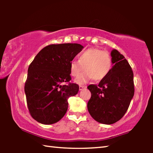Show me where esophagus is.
Masks as SVG:
<instances>
[{
	"mask_svg": "<svg viewBox=\"0 0 153 153\" xmlns=\"http://www.w3.org/2000/svg\"><path fill=\"white\" fill-rule=\"evenodd\" d=\"M86 88V86H82V85H79V90H82L83 89Z\"/></svg>",
	"mask_w": 153,
	"mask_h": 153,
	"instance_id": "1",
	"label": "esophagus"
}]
</instances>
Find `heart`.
<instances>
[{"label": "heart", "instance_id": "b5f03b06", "mask_svg": "<svg viewBox=\"0 0 153 153\" xmlns=\"http://www.w3.org/2000/svg\"><path fill=\"white\" fill-rule=\"evenodd\" d=\"M112 57L107 51L98 48H89L78 56V61L70 63V73L72 76L77 77L78 84H85L94 78L95 81L104 79L112 68Z\"/></svg>", "mask_w": 153, "mask_h": 153}]
</instances>
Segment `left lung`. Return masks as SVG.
Masks as SVG:
<instances>
[{
    "label": "left lung",
    "mask_w": 153,
    "mask_h": 153,
    "mask_svg": "<svg viewBox=\"0 0 153 153\" xmlns=\"http://www.w3.org/2000/svg\"><path fill=\"white\" fill-rule=\"evenodd\" d=\"M113 65L110 73L99 84L88 88L91 98L88 102V112L97 121L113 124L125 115L134 94V73L124 56L118 51L111 52Z\"/></svg>",
    "instance_id": "obj_1"
}]
</instances>
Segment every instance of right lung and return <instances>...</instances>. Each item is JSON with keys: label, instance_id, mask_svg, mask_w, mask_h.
<instances>
[{"label": "right lung", "instance_id": "obj_1", "mask_svg": "<svg viewBox=\"0 0 153 153\" xmlns=\"http://www.w3.org/2000/svg\"><path fill=\"white\" fill-rule=\"evenodd\" d=\"M83 48L76 43L48 45L30 63L24 90L28 110L38 122L55 123L66 113L67 100L79 91L70 82V63Z\"/></svg>", "mask_w": 153, "mask_h": 153}]
</instances>
